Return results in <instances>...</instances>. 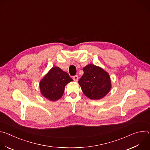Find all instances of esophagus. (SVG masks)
Masks as SVG:
<instances>
[{"label":"esophagus","instance_id":"obj_1","mask_svg":"<svg viewBox=\"0 0 150 150\" xmlns=\"http://www.w3.org/2000/svg\"><path fill=\"white\" fill-rule=\"evenodd\" d=\"M78 79H79V77H78V75H75V76H73V79H74L75 81H76V82H77V81H78Z\"/></svg>","mask_w":150,"mask_h":150}]
</instances>
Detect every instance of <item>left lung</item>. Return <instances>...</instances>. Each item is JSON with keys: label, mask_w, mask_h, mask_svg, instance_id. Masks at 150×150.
<instances>
[{"label": "left lung", "mask_w": 150, "mask_h": 150, "mask_svg": "<svg viewBox=\"0 0 150 150\" xmlns=\"http://www.w3.org/2000/svg\"><path fill=\"white\" fill-rule=\"evenodd\" d=\"M83 71L78 83L85 96L91 100H100L109 93L112 85L108 72L93 64L85 67Z\"/></svg>", "instance_id": "1"}]
</instances>
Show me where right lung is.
Masks as SVG:
<instances>
[{
    "mask_svg": "<svg viewBox=\"0 0 150 150\" xmlns=\"http://www.w3.org/2000/svg\"><path fill=\"white\" fill-rule=\"evenodd\" d=\"M72 81L67 72L53 67L40 82L41 93L50 101H56L62 97L66 85Z\"/></svg>",
    "mask_w": 150,
    "mask_h": 150,
    "instance_id": "obj_1",
    "label": "right lung"
}]
</instances>
